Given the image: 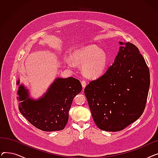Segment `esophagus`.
I'll return each mask as SVG.
<instances>
[{
    "instance_id": "34e87169",
    "label": "esophagus",
    "mask_w": 158,
    "mask_h": 158,
    "mask_svg": "<svg viewBox=\"0 0 158 158\" xmlns=\"http://www.w3.org/2000/svg\"><path fill=\"white\" fill-rule=\"evenodd\" d=\"M81 85H82V88H85V86H86V82L85 80L82 81H81Z\"/></svg>"
}]
</instances>
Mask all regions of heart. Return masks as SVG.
<instances>
[{
  "mask_svg": "<svg viewBox=\"0 0 158 158\" xmlns=\"http://www.w3.org/2000/svg\"><path fill=\"white\" fill-rule=\"evenodd\" d=\"M72 59L66 60L67 64L73 67L75 63L82 65V71L85 76L90 79L101 77L105 72L109 64V58L106 52L95 45L81 47L75 51Z\"/></svg>",
  "mask_w": 158,
  "mask_h": 158,
  "instance_id": "obj_1",
  "label": "heart"
}]
</instances>
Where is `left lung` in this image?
Wrapping results in <instances>:
<instances>
[{
  "label": "left lung",
  "mask_w": 158,
  "mask_h": 158,
  "mask_svg": "<svg viewBox=\"0 0 158 158\" xmlns=\"http://www.w3.org/2000/svg\"><path fill=\"white\" fill-rule=\"evenodd\" d=\"M113 64L85 88L94 122L101 130L120 131L138 119L145 108L150 73L139 49L120 41Z\"/></svg>",
  "instance_id": "8db88e82"
}]
</instances>
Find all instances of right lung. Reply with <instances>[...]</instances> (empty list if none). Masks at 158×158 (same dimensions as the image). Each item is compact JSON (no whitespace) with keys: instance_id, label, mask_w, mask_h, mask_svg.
I'll use <instances>...</instances> for the list:
<instances>
[{"instance_id":"add662e5","label":"right lung","mask_w":158,"mask_h":158,"mask_svg":"<svg viewBox=\"0 0 158 158\" xmlns=\"http://www.w3.org/2000/svg\"><path fill=\"white\" fill-rule=\"evenodd\" d=\"M20 83L19 79L16 85ZM82 90L80 81L72 77L56 78L47 92L38 100L29 97V90L20 85L18 89L20 112L32 126L44 131L64 128L75 96Z\"/></svg>"}]
</instances>
